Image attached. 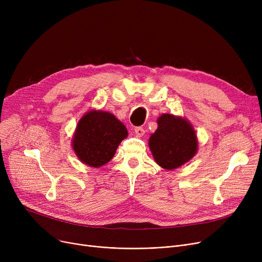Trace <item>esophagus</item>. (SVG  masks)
<instances>
[{
	"label": "esophagus",
	"mask_w": 262,
	"mask_h": 262,
	"mask_svg": "<svg viewBox=\"0 0 262 262\" xmlns=\"http://www.w3.org/2000/svg\"><path fill=\"white\" fill-rule=\"evenodd\" d=\"M134 133H135L137 136H138V137H142V136L144 135L145 130H144L143 127L138 126V127H135V128H134Z\"/></svg>",
	"instance_id": "1"
}]
</instances>
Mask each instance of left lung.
<instances>
[{"label": "left lung", "instance_id": "obj_1", "mask_svg": "<svg viewBox=\"0 0 262 262\" xmlns=\"http://www.w3.org/2000/svg\"><path fill=\"white\" fill-rule=\"evenodd\" d=\"M157 123L158 128L150 136L148 145L160 167L173 170L195 155L196 135L187 120L164 114L158 118Z\"/></svg>", "mask_w": 262, "mask_h": 262}]
</instances>
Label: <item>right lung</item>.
<instances>
[{"mask_svg": "<svg viewBox=\"0 0 262 262\" xmlns=\"http://www.w3.org/2000/svg\"><path fill=\"white\" fill-rule=\"evenodd\" d=\"M127 129L114 115L92 110L82 117L76 127L73 148L77 157L93 168L112 160Z\"/></svg>", "mask_w": 262, "mask_h": 262, "instance_id": "obj_1", "label": "right lung"}]
</instances>
